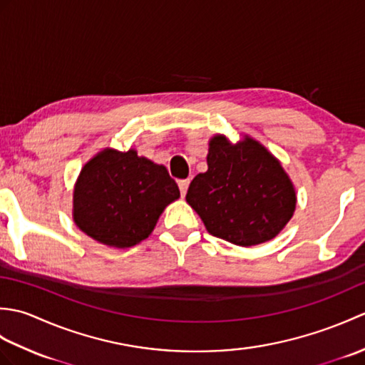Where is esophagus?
Masks as SVG:
<instances>
[{"label": "esophagus", "instance_id": "34e87169", "mask_svg": "<svg viewBox=\"0 0 365 365\" xmlns=\"http://www.w3.org/2000/svg\"><path fill=\"white\" fill-rule=\"evenodd\" d=\"M188 187H190V180H188V178H185V180H178V190H180V195H182L183 197H185V195H187Z\"/></svg>", "mask_w": 365, "mask_h": 365}]
</instances>
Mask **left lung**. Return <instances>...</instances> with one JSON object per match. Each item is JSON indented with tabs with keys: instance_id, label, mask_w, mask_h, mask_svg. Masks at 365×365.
Returning <instances> with one entry per match:
<instances>
[{
	"instance_id": "1",
	"label": "left lung",
	"mask_w": 365,
	"mask_h": 365,
	"mask_svg": "<svg viewBox=\"0 0 365 365\" xmlns=\"http://www.w3.org/2000/svg\"><path fill=\"white\" fill-rule=\"evenodd\" d=\"M207 165V173L190 183L187 202L208 234L254 246L274 238L290 221L297 205L293 185L262 144L245 138L232 145L218 135L210 141Z\"/></svg>"
}]
</instances>
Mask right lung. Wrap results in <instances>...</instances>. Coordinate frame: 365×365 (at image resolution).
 <instances>
[{"label": "right lung", "mask_w": 365, "mask_h": 365, "mask_svg": "<svg viewBox=\"0 0 365 365\" xmlns=\"http://www.w3.org/2000/svg\"><path fill=\"white\" fill-rule=\"evenodd\" d=\"M178 196L165 166L135 150L105 149L81 169L73 191V221L98 243L130 247L152 234L165 207Z\"/></svg>", "instance_id": "right-lung-1"}]
</instances>
